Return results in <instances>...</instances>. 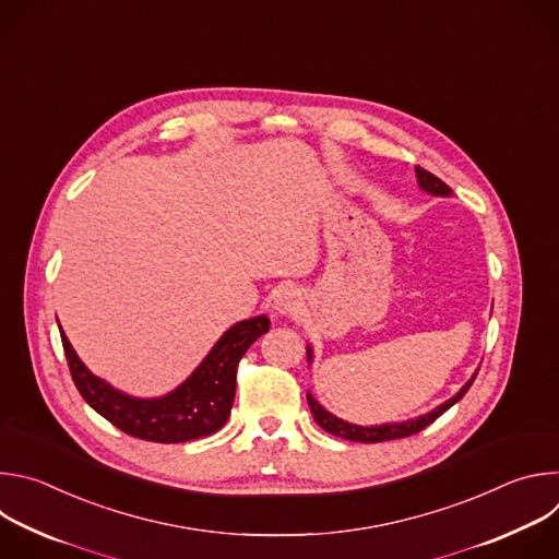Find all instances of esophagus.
Segmentation results:
<instances>
[{
	"label": "esophagus",
	"mask_w": 559,
	"mask_h": 559,
	"mask_svg": "<svg viewBox=\"0 0 559 559\" xmlns=\"http://www.w3.org/2000/svg\"><path fill=\"white\" fill-rule=\"evenodd\" d=\"M272 307L276 313L281 316H294L300 311L302 307V294L300 289L292 287V285H283L274 292V298H272Z\"/></svg>",
	"instance_id": "esophagus-1"
}]
</instances>
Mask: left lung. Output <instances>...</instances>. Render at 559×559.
Masks as SVG:
<instances>
[{
  "instance_id": "8db88e82",
  "label": "left lung",
  "mask_w": 559,
  "mask_h": 559,
  "mask_svg": "<svg viewBox=\"0 0 559 559\" xmlns=\"http://www.w3.org/2000/svg\"><path fill=\"white\" fill-rule=\"evenodd\" d=\"M416 179H418V186L420 190H425L427 194H433V197H451V188L440 181L438 177H433L431 173L423 170V168H416ZM313 360V349L311 345H307V362ZM477 371L464 382V386L453 395L449 397V401H444L442 405H438L436 409L418 416V418H409V420H403V423H384V425H371V427H362V425H354V423H347L338 416H334L332 412H328L321 403L316 401V397L307 391V403H309V409H311V416L313 420L321 425L328 433H334L338 438H345V440H354V442H365V444H371V442H384V440H397V438H407V436H414L418 431H423L425 427H429L436 418H440L447 409H451L460 397L468 391V386L473 384Z\"/></svg>"
}]
</instances>
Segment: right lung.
<instances>
[{"label": "right lung", "instance_id": "1", "mask_svg": "<svg viewBox=\"0 0 559 559\" xmlns=\"http://www.w3.org/2000/svg\"><path fill=\"white\" fill-rule=\"evenodd\" d=\"M265 332H270L267 316L234 323L177 389L158 397H136L95 376L59 328L72 380L84 401L128 436L166 444L210 436L227 423L238 360Z\"/></svg>", "mask_w": 559, "mask_h": 559}]
</instances>
